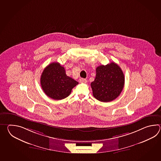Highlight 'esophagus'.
I'll use <instances>...</instances> for the list:
<instances>
[{
	"instance_id": "esophagus-1",
	"label": "esophagus",
	"mask_w": 161,
	"mask_h": 161,
	"mask_svg": "<svg viewBox=\"0 0 161 161\" xmlns=\"http://www.w3.org/2000/svg\"><path fill=\"white\" fill-rule=\"evenodd\" d=\"M79 81L80 83H85V82H87V80L85 79H83V78H80V79H79Z\"/></svg>"
}]
</instances>
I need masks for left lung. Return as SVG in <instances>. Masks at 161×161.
Returning <instances> with one entry per match:
<instances>
[{"label": "left lung", "mask_w": 161, "mask_h": 161, "mask_svg": "<svg viewBox=\"0 0 161 161\" xmlns=\"http://www.w3.org/2000/svg\"><path fill=\"white\" fill-rule=\"evenodd\" d=\"M124 82L123 72L116 63L99 65L96 69V78L91 83L93 96L99 101L110 102L119 96Z\"/></svg>", "instance_id": "8db88e82"}]
</instances>
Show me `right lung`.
Segmentation results:
<instances>
[{"instance_id": "add662e5", "label": "right lung", "mask_w": 161, "mask_h": 161, "mask_svg": "<svg viewBox=\"0 0 161 161\" xmlns=\"http://www.w3.org/2000/svg\"><path fill=\"white\" fill-rule=\"evenodd\" d=\"M41 87L47 96L55 100L64 99L78 82L65 74V69L58 62L45 68L40 79Z\"/></svg>"}]
</instances>
